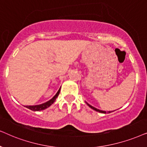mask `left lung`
<instances>
[{
	"label": "left lung",
	"instance_id": "left-lung-1",
	"mask_svg": "<svg viewBox=\"0 0 147 147\" xmlns=\"http://www.w3.org/2000/svg\"><path fill=\"white\" fill-rule=\"evenodd\" d=\"M87 104L89 105V106L91 107V109H94V110H95L96 111H99V112H100V113H106V111H102V110H100V109H97V108H95V107H93L92 106V105H89V103H87ZM109 113H111V111H108Z\"/></svg>",
	"mask_w": 147,
	"mask_h": 147
}]
</instances>
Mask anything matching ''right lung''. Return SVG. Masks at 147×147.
<instances>
[{
  "label": "right lung",
  "instance_id": "1",
  "mask_svg": "<svg viewBox=\"0 0 147 147\" xmlns=\"http://www.w3.org/2000/svg\"><path fill=\"white\" fill-rule=\"evenodd\" d=\"M61 88V87H60ZM60 88L58 90L57 93L54 96L52 97V99H50V100H49L48 101H47L46 103H42V104H40V105H26V106H25V107H27V108H28L29 109H31V110L32 111H41V110H43V109H45L46 108H48V107H50L51 105L53 103L54 101H56V99L57 98V97L58 96V95H59L60 93Z\"/></svg>",
  "mask_w": 147,
  "mask_h": 147
}]
</instances>
